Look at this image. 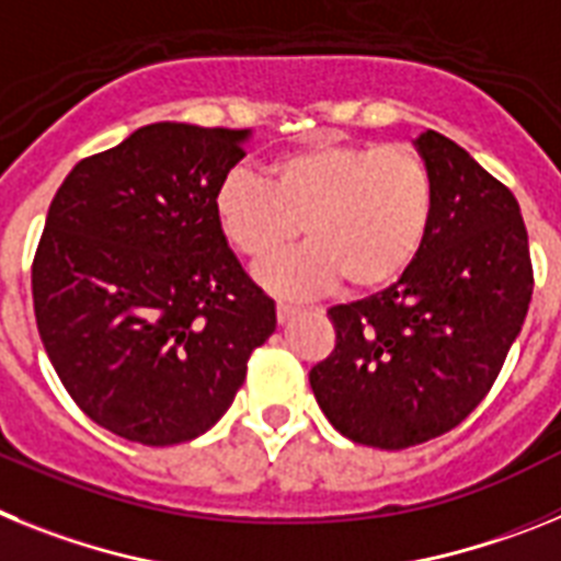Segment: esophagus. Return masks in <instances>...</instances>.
Masks as SVG:
<instances>
[{
	"label": "esophagus",
	"instance_id": "1",
	"mask_svg": "<svg viewBox=\"0 0 561 561\" xmlns=\"http://www.w3.org/2000/svg\"><path fill=\"white\" fill-rule=\"evenodd\" d=\"M301 310L296 308V305H287V301H276V319H279V324H287L290 319H296Z\"/></svg>",
	"mask_w": 561,
	"mask_h": 561
}]
</instances>
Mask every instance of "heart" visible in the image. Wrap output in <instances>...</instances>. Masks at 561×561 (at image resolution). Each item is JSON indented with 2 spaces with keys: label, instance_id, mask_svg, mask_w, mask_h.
<instances>
[{
  "label": "heart",
  "instance_id": "heart-1",
  "mask_svg": "<svg viewBox=\"0 0 561 561\" xmlns=\"http://www.w3.org/2000/svg\"><path fill=\"white\" fill-rule=\"evenodd\" d=\"M435 174L407 144L299 146L267 160L265 180L237 165L214 188V220L228 245L248 260L305 231L308 242L256 271L285 296H313L347 282L378 290L421 256L435 220Z\"/></svg>",
  "mask_w": 561,
  "mask_h": 561
}]
</instances>
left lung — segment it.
I'll use <instances>...</instances> for the list:
<instances>
[{
  "label": "left lung",
  "mask_w": 561,
  "mask_h": 561,
  "mask_svg": "<svg viewBox=\"0 0 561 561\" xmlns=\"http://www.w3.org/2000/svg\"><path fill=\"white\" fill-rule=\"evenodd\" d=\"M435 220L396 285L328 310L335 347L310 369L321 412L353 443L409 449L460 426L489 396L534 294L528 231L508 186L426 129Z\"/></svg>",
  "instance_id": "8db88e82"
}]
</instances>
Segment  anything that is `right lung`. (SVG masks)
<instances>
[{
	"label": "right lung",
	"mask_w": 561,
	"mask_h": 561,
	"mask_svg": "<svg viewBox=\"0 0 561 561\" xmlns=\"http://www.w3.org/2000/svg\"><path fill=\"white\" fill-rule=\"evenodd\" d=\"M245 129L149 124L78 160L33 256V310L50 364L87 417L174 446L226 415L248 358L276 330L214 220V188Z\"/></svg>",
	"instance_id": "add662e5"
}]
</instances>
